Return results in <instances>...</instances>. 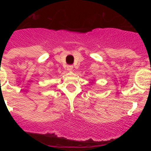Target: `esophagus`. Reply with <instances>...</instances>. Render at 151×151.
<instances>
[{"instance_id": "obj_1", "label": "esophagus", "mask_w": 151, "mask_h": 151, "mask_svg": "<svg viewBox=\"0 0 151 151\" xmlns=\"http://www.w3.org/2000/svg\"><path fill=\"white\" fill-rule=\"evenodd\" d=\"M73 66H72V65L67 66V69L69 70V71H71V70H73Z\"/></svg>"}]
</instances>
